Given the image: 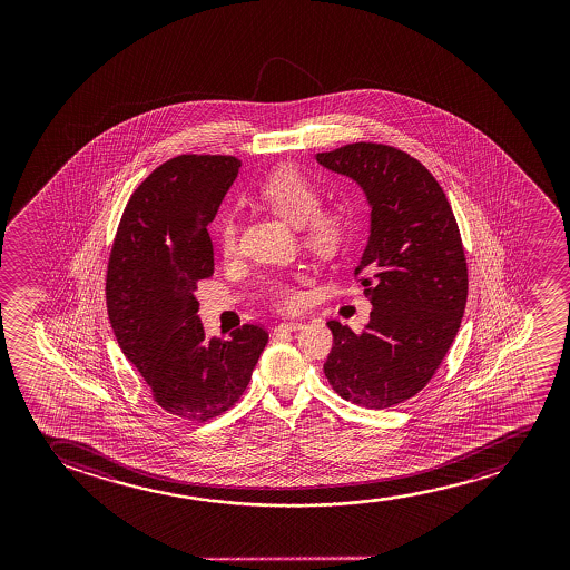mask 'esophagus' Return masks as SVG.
Listing matches in <instances>:
<instances>
[{"label":"esophagus","mask_w":570,"mask_h":570,"mask_svg":"<svg viewBox=\"0 0 570 570\" xmlns=\"http://www.w3.org/2000/svg\"><path fill=\"white\" fill-rule=\"evenodd\" d=\"M299 328H304L302 321H284V323L274 327V335H284V333H292V331H299Z\"/></svg>","instance_id":"34e87169"}]
</instances>
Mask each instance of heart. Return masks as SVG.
<instances>
[{
  "label": "heart",
  "mask_w": 570,
  "mask_h": 570,
  "mask_svg": "<svg viewBox=\"0 0 570 570\" xmlns=\"http://www.w3.org/2000/svg\"><path fill=\"white\" fill-rule=\"evenodd\" d=\"M258 198L292 226L302 227L305 247L321 258L338 257L351 243L354 222L341 208H320V188L294 167H278L258 185ZM218 243L222 255H237V224L234 216L219 219ZM274 304L282 309H294L299 304V292L288 282L271 286Z\"/></svg>",
  "instance_id": "heart-1"
}]
</instances>
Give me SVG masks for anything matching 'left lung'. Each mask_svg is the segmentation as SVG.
Wrapping results in <instances>:
<instances>
[{
	"instance_id": "obj_1",
	"label": "left lung",
	"mask_w": 570,
	"mask_h": 570,
	"mask_svg": "<svg viewBox=\"0 0 570 570\" xmlns=\"http://www.w3.org/2000/svg\"><path fill=\"white\" fill-rule=\"evenodd\" d=\"M358 183L372 208L360 265L370 323L356 335L328 321L335 344L325 362L333 390L354 405L390 409L436 374L460 331L468 263L444 190L405 151L358 141L315 156Z\"/></svg>"
}]
</instances>
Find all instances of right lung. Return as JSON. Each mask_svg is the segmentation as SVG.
<instances>
[{
	"instance_id": "right-lung-1",
	"label": "right lung",
	"mask_w": 570,
	"mask_h": 570,
	"mask_svg": "<svg viewBox=\"0 0 570 570\" xmlns=\"http://www.w3.org/2000/svg\"><path fill=\"white\" fill-rule=\"evenodd\" d=\"M232 156H177L134 190L118 224L107 271V312L118 346L148 382L154 401L188 421H210L239 401L268 333H204L195 297L214 273L206 226L234 185Z\"/></svg>"
}]
</instances>
